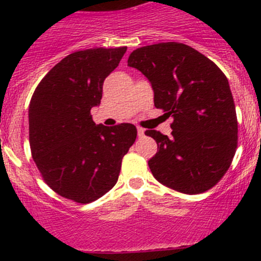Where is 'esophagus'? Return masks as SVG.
Masks as SVG:
<instances>
[{
	"instance_id": "34e87169",
	"label": "esophagus",
	"mask_w": 261,
	"mask_h": 261,
	"mask_svg": "<svg viewBox=\"0 0 261 261\" xmlns=\"http://www.w3.org/2000/svg\"><path fill=\"white\" fill-rule=\"evenodd\" d=\"M138 136L139 138H143V136H145V130H144L143 127H138Z\"/></svg>"
}]
</instances>
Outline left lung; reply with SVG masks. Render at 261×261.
Masks as SVG:
<instances>
[{
    "instance_id": "left-lung-1",
    "label": "left lung",
    "mask_w": 261,
    "mask_h": 261,
    "mask_svg": "<svg viewBox=\"0 0 261 261\" xmlns=\"http://www.w3.org/2000/svg\"><path fill=\"white\" fill-rule=\"evenodd\" d=\"M127 65L149 80L155 107L174 120L169 138L145 131L158 144L147 163L154 178L180 193L208 191L227 172L238 147V118L226 75L181 43L134 50Z\"/></svg>"
}]
</instances>
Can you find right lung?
<instances>
[{"label": "right lung", "mask_w": 261, "mask_h": 261, "mask_svg": "<svg viewBox=\"0 0 261 261\" xmlns=\"http://www.w3.org/2000/svg\"><path fill=\"white\" fill-rule=\"evenodd\" d=\"M126 49L69 54L41 80L30 101L34 162L53 191L78 203H91L115 186L123 155L136 140L133 123L107 127L96 125L91 115Z\"/></svg>", "instance_id": "1"}]
</instances>
